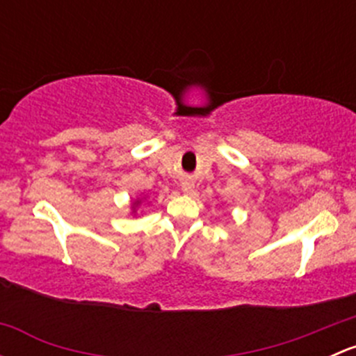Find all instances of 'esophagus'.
I'll use <instances>...</instances> for the list:
<instances>
[{"mask_svg": "<svg viewBox=\"0 0 356 356\" xmlns=\"http://www.w3.org/2000/svg\"><path fill=\"white\" fill-rule=\"evenodd\" d=\"M181 188H182V193H186V195H193V193H195V182L184 181Z\"/></svg>", "mask_w": 356, "mask_h": 356, "instance_id": "34e87169", "label": "esophagus"}]
</instances>
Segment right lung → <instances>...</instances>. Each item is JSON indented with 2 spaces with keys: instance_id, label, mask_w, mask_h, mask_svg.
<instances>
[{
  "instance_id": "right-lung-1",
  "label": "right lung",
  "mask_w": 356,
  "mask_h": 356,
  "mask_svg": "<svg viewBox=\"0 0 356 356\" xmlns=\"http://www.w3.org/2000/svg\"><path fill=\"white\" fill-rule=\"evenodd\" d=\"M148 200H149L148 195H143V196H139V198L132 200L131 201V213L138 215V210H139V207H141V203H152V201H148Z\"/></svg>"
}]
</instances>
